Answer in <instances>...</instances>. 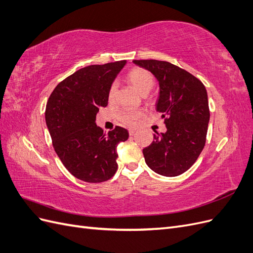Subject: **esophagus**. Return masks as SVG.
<instances>
[{
	"instance_id": "34e87169",
	"label": "esophagus",
	"mask_w": 253,
	"mask_h": 253,
	"mask_svg": "<svg viewBox=\"0 0 253 253\" xmlns=\"http://www.w3.org/2000/svg\"><path fill=\"white\" fill-rule=\"evenodd\" d=\"M135 132H136L135 128H129V129H128V134H129V135H134Z\"/></svg>"
}]
</instances>
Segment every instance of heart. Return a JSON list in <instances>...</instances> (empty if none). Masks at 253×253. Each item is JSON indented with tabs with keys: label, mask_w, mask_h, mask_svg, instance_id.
<instances>
[{
	"label": "heart",
	"mask_w": 253,
	"mask_h": 253,
	"mask_svg": "<svg viewBox=\"0 0 253 253\" xmlns=\"http://www.w3.org/2000/svg\"><path fill=\"white\" fill-rule=\"evenodd\" d=\"M127 81L139 91L141 95H147L149 91L154 86V77L153 75L144 68L135 67L127 74ZM117 94V85L116 83H113L109 88L108 99L110 102H114ZM144 112L138 110H122L118 114L119 120L126 126H134L137 120L143 117Z\"/></svg>",
	"instance_id": "1"
}]
</instances>
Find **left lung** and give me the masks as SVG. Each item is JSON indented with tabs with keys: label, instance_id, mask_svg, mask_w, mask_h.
<instances>
[{
	"label": "left lung",
	"instance_id": "obj_1",
	"mask_svg": "<svg viewBox=\"0 0 253 253\" xmlns=\"http://www.w3.org/2000/svg\"><path fill=\"white\" fill-rule=\"evenodd\" d=\"M150 71L159 82L156 110L162 113L167 132L154 134L142 150L150 169L173 177L189 170L205 144L210 111L203 82L192 74L167 61L134 60Z\"/></svg>",
	"mask_w": 253,
	"mask_h": 253
}]
</instances>
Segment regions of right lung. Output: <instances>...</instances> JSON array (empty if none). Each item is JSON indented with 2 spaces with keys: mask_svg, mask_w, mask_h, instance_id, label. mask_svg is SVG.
<instances>
[{
  "mask_svg": "<svg viewBox=\"0 0 253 253\" xmlns=\"http://www.w3.org/2000/svg\"><path fill=\"white\" fill-rule=\"evenodd\" d=\"M126 63L83 67L61 81L48 98L45 120L53 149L68 172L83 181H106L117 171L116 148L128 138L127 129L117 126L106 134L95 120Z\"/></svg>",
  "mask_w": 253,
  "mask_h": 253,
  "instance_id": "right-lung-1",
  "label": "right lung"
}]
</instances>
